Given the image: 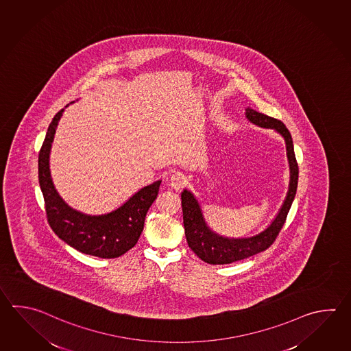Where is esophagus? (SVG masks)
<instances>
[{
	"label": "esophagus",
	"instance_id": "1",
	"mask_svg": "<svg viewBox=\"0 0 351 351\" xmlns=\"http://www.w3.org/2000/svg\"><path fill=\"white\" fill-rule=\"evenodd\" d=\"M185 185V176L182 175V173H173L171 178H170V186L173 189V190H176V191H179L180 189H182Z\"/></svg>",
	"mask_w": 351,
	"mask_h": 351
}]
</instances>
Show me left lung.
Wrapping results in <instances>:
<instances>
[{"label":"left lung","mask_w":351,"mask_h":351,"mask_svg":"<svg viewBox=\"0 0 351 351\" xmlns=\"http://www.w3.org/2000/svg\"><path fill=\"white\" fill-rule=\"evenodd\" d=\"M245 116L254 125L264 129L274 130L284 137L287 143V161L290 167L289 190L279 213L264 231L258 232L254 237H228L220 235L208 228L199 201L190 190L185 189L181 193V205H182L184 228H185L187 243H189V247L202 261L208 264H231L266 250L279 235L280 230L285 223L289 210L291 208V204L296 195L299 167H298L295 152H293V138L287 126L279 120L260 114L250 108H245Z\"/></svg>","instance_id":"obj_1"}]
</instances>
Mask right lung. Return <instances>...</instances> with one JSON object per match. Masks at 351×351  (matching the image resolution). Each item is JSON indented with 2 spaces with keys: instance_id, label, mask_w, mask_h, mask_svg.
<instances>
[{
  "instance_id": "1",
  "label": "right lung",
  "mask_w": 351,
  "mask_h": 351,
  "mask_svg": "<svg viewBox=\"0 0 351 351\" xmlns=\"http://www.w3.org/2000/svg\"><path fill=\"white\" fill-rule=\"evenodd\" d=\"M64 111L52 119L38 154V182L47 221L62 241L80 252L101 258H119L136 245L146 214L158 197L161 180L140 189L108 214L87 215L69 206L55 189L50 171L51 146Z\"/></svg>"
}]
</instances>
